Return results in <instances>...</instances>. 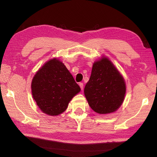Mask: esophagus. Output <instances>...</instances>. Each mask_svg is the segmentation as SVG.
Segmentation results:
<instances>
[{
    "mask_svg": "<svg viewBox=\"0 0 157 157\" xmlns=\"http://www.w3.org/2000/svg\"><path fill=\"white\" fill-rule=\"evenodd\" d=\"M79 86H80L81 90H82L84 89V84H83V83H81V82H80V83H79Z\"/></svg>",
    "mask_w": 157,
    "mask_h": 157,
    "instance_id": "1",
    "label": "esophagus"
}]
</instances>
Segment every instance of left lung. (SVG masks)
I'll list each match as a JSON object with an SVG mask.
<instances>
[{
	"instance_id": "8db88e82",
	"label": "left lung",
	"mask_w": 157,
	"mask_h": 157,
	"mask_svg": "<svg viewBox=\"0 0 157 157\" xmlns=\"http://www.w3.org/2000/svg\"><path fill=\"white\" fill-rule=\"evenodd\" d=\"M126 86L124 78L113 63L105 56L92 66L84 95L91 109L99 114L116 111L124 101Z\"/></svg>"
}]
</instances>
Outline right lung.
Segmentation results:
<instances>
[{
	"mask_svg": "<svg viewBox=\"0 0 157 157\" xmlns=\"http://www.w3.org/2000/svg\"><path fill=\"white\" fill-rule=\"evenodd\" d=\"M33 98L46 115L57 116L64 112L69 102L81 89L64 63L57 58L46 62L32 81Z\"/></svg>",
	"mask_w": 157,
	"mask_h": 157,
	"instance_id": "1",
	"label": "right lung"
}]
</instances>
